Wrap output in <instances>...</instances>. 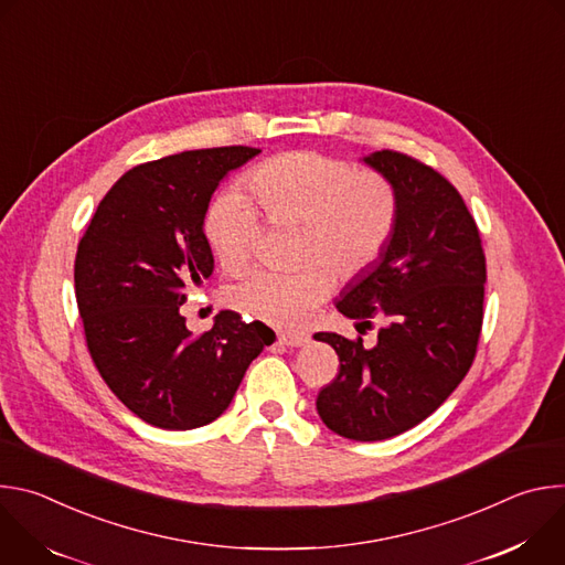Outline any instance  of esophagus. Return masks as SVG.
I'll use <instances>...</instances> for the list:
<instances>
[{
    "label": "esophagus",
    "instance_id": "1",
    "mask_svg": "<svg viewBox=\"0 0 565 565\" xmlns=\"http://www.w3.org/2000/svg\"><path fill=\"white\" fill-rule=\"evenodd\" d=\"M279 344L290 347V349H299V347L308 344V335H303V333H281Z\"/></svg>",
    "mask_w": 565,
    "mask_h": 565
}]
</instances>
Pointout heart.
<instances>
[{
	"label": "heart",
	"mask_w": 565,
	"mask_h": 565,
	"mask_svg": "<svg viewBox=\"0 0 565 565\" xmlns=\"http://www.w3.org/2000/svg\"><path fill=\"white\" fill-rule=\"evenodd\" d=\"M248 188L270 218L301 221V253L324 257L338 277L373 264L395 225V194L382 177L358 174L344 160L317 151L266 160L250 172ZM203 230L218 262L236 270L255 255L262 216L248 194L227 188L212 199ZM330 269L324 262L292 273L259 268L230 288V301L273 324L297 327L331 292Z\"/></svg>",
	"instance_id": "1"
}]
</instances>
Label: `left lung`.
<instances>
[{
  "mask_svg": "<svg viewBox=\"0 0 565 565\" xmlns=\"http://www.w3.org/2000/svg\"><path fill=\"white\" fill-rule=\"evenodd\" d=\"M395 194L397 214L384 250L335 301L369 324L386 317L377 344L315 333L340 358L338 377L319 391L317 414L338 436L373 443L431 416L467 375L482 327L486 255L456 188L416 158L391 149L360 158Z\"/></svg>",
  "mask_w": 565,
  "mask_h": 565,
  "instance_id": "8db88e82",
  "label": "left lung"
}]
</instances>
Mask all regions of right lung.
<instances>
[{
	"instance_id": "1",
	"label": "right lung",
	"mask_w": 565,
	"mask_h": 565,
	"mask_svg": "<svg viewBox=\"0 0 565 565\" xmlns=\"http://www.w3.org/2000/svg\"><path fill=\"white\" fill-rule=\"evenodd\" d=\"M262 153L214 147L166 156L122 174L100 201L75 255V299L107 386L147 425L185 431L227 407L275 333L221 310L203 335L181 306L214 270L203 232L221 181Z\"/></svg>"
}]
</instances>
